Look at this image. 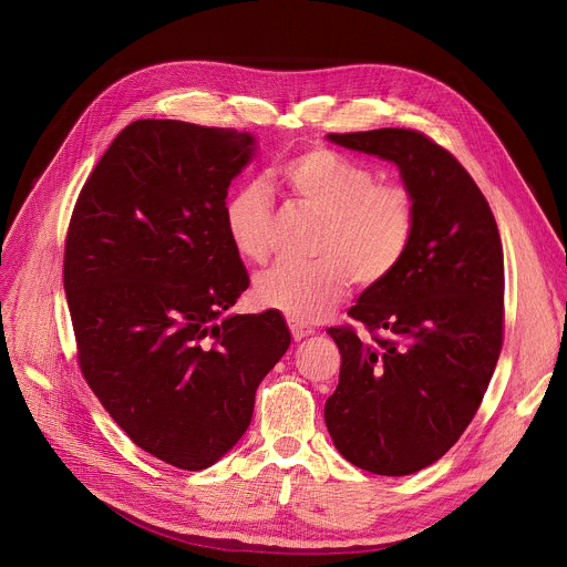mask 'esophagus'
Returning <instances> with one entry per match:
<instances>
[{"label":"esophagus","instance_id":"34e87169","mask_svg":"<svg viewBox=\"0 0 567 567\" xmlns=\"http://www.w3.org/2000/svg\"><path fill=\"white\" fill-rule=\"evenodd\" d=\"M287 326H289V332H291L293 341H302V339H307L311 334V328H307V326H302V322H296L291 318L287 320Z\"/></svg>","mask_w":567,"mask_h":567}]
</instances>
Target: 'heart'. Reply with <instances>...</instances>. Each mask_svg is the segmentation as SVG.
<instances>
[{"instance_id": "b5f03b06", "label": "heart", "mask_w": 567, "mask_h": 567, "mask_svg": "<svg viewBox=\"0 0 567 567\" xmlns=\"http://www.w3.org/2000/svg\"><path fill=\"white\" fill-rule=\"evenodd\" d=\"M291 195L322 213L311 265H278L256 280V300L296 322L326 318L357 287L385 282L406 260L417 206L411 190L379 182L374 168L326 145L307 147L278 171ZM224 230L235 254L265 265L274 251V197L262 179L235 186L221 206Z\"/></svg>"}]
</instances>
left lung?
Listing matches in <instances>:
<instances>
[{"mask_svg":"<svg viewBox=\"0 0 567 567\" xmlns=\"http://www.w3.org/2000/svg\"><path fill=\"white\" fill-rule=\"evenodd\" d=\"M394 161L417 206L413 247L381 285L330 328L341 374L326 424L354 466L409 475L440 460L475 417L505 337V260L498 224L460 161L406 127L328 134Z\"/></svg>","mask_w":567,"mask_h":567,"instance_id":"left-lung-1","label":"left lung"}]
</instances>
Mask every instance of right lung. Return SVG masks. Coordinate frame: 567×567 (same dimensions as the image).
I'll use <instances>...</instances> for the list:
<instances>
[{"label": "right lung", "mask_w": 567, "mask_h": 567, "mask_svg": "<svg viewBox=\"0 0 567 567\" xmlns=\"http://www.w3.org/2000/svg\"><path fill=\"white\" fill-rule=\"evenodd\" d=\"M254 136L143 118L101 156L73 206L64 291L78 365L127 437L177 468L245 435L291 337L278 311L219 316L249 287L224 230Z\"/></svg>", "instance_id": "add662e5"}]
</instances>
